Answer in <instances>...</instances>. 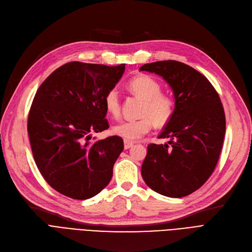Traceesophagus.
<instances>
[{
  "label": "esophagus",
  "mask_w": 252,
  "mask_h": 252,
  "mask_svg": "<svg viewBox=\"0 0 252 252\" xmlns=\"http://www.w3.org/2000/svg\"><path fill=\"white\" fill-rule=\"evenodd\" d=\"M125 150H128L129 147H132L134 145V142L133 141H129V140H126V139H125Z\"/></svg>",
  "instance_id": "34e87169"
}]
</instances>
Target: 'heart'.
<instances>
[{
  "label": "heart",
  "mask_w": 252,
  "mask_h": 252,
  "mask_svg": "<svg viewBox=\"0 0 252 252\" xmlns=\"http://www.w3.org/2000/svg\"><path fill=\"white\" fill-rule=\"evenodd\" d=\"M128 88L135 95L143 99L140 111L142 117L115 125L112 128L115 135L126 140H136L150 132L153 124L158 127H164L170 123L175 113V101L170 95L161 93L159 82L147 74H139L129 81ZM104 104L111 116L114 118L119 116L120 98L116 88L107 91Z\"/></svg>",
  "instance_id": "b5f03b06"
}]
</instances>
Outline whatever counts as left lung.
I'll return each instance as SVG.
<instances>
[{"mask_svg": "<svg viewBox=\"0 0 252 252\" xmlns=\"http://www.w3.org/2000/svg\"><path fill=\"white\" fill-rule=\"evenodd\" d=\"M140 70L161 76L172 88L175 113L159 138L168 144L147 146L141 167L145 184L164 196L180 198L199 189L218 163L225 135V114L210 81L189 65L165 60Z\"/></svg>", "mask_w": 252, "mask_h": 252, "instance_id": "8db88e82", "label": "left lung"}]
</instances>
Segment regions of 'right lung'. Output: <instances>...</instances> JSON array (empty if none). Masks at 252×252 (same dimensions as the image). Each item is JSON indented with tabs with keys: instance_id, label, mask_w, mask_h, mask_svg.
Returning <instances> with one entry per match:
<instances>
[{
	"instance_id": "add662e5",
	"label": "right lung",
	"mask_w": 252,
	"mask_h": 252,
	"mask_svg": "<svg viewBox=\"0 0 252 252\" xmlns=\"http://www.w3.org/2000/svg\"><path fill=\"white\" fill-rule=\"evenodd\" d=\"M126 64L107 66L73 61L62 65L37 90L28 134L37 168L53 189L72 199L95 196L112 179L124 140H92L109 127L104 97Z\"/></svg>"
}]
</instances>
